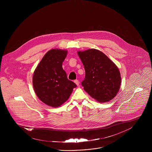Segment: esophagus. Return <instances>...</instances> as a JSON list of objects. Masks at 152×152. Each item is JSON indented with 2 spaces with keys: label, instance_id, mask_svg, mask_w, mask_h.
I'll list each match as a JSON object with an SVG mask.
<instances>
[{
  "label": "esophagus",
  "instance_id": "esophagus-1",
  "mask_svg": "<svg viewBox=\"0 0 152 152\" xmlns=\"http://www.w3.org/2000/svg\"><path fill=\"white\" fill-rule=\"evenodd\" d=\"M74 83L76 84V85H77V86H79V84H80V83H79L78 80H75V81H74Z\"/></svg>",
  "mask_w": 152,
  "mask_h": 152
}]
</instances>
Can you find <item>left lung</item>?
<instances>
[{
  "label": "left lung",
  "instance_id": "obj_1",
  "mask_svg": "<svg viewBox=\"0 0 152 152\" xmlns=\"http://www.w3.org/2000/svg\"><path fill=\"white\" fill-rule=\"evenodd\" d=\"M86 71L81 84L84 90L99 102L112 100L121 87V77L116 64L102 52L94 48L77 52Z\"/></svg>",
  "mask_w": 152,
  "mask_h": 152
}]
</instances>
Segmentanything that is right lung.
I'll list each match as a JSON object with an SVG mask.
<instances>
[{"instance_id":"1","label":"right lung","mask_w":152,"mask_h":152,"mask_svg":"<svg viewBox=\"0 0 152 152\" xmlns=\"http://www.w3.org/2000/svg\"><path fill=\"white\" fill-rule=\"evenodd\" d=\"M67 53L57 48L49 50L34 71L33 86L36 94L41 101L53 108L66 102L77 87L68 80L62 66Z\"/></svg>"}]
</instances>
